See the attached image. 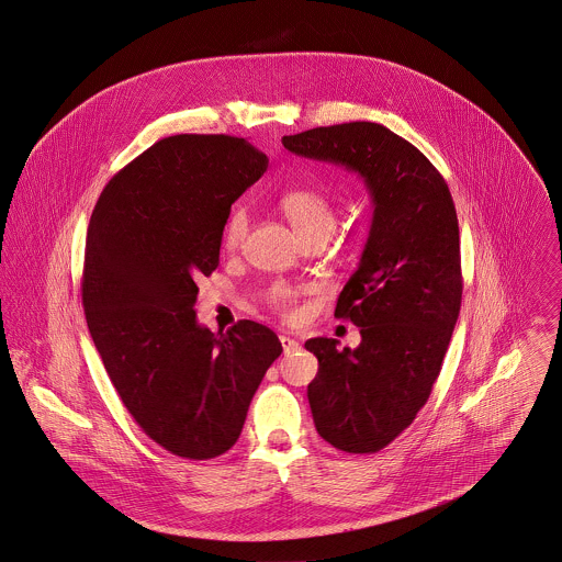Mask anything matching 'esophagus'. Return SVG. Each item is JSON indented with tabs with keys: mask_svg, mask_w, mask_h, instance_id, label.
Instances as JSON below:
<instances>
[{
	"mask_svg": "<svg viewBox=\"0 0 562 562\" xmlns=\"http://www.w3.org/2000/svg\"><path fill=\"white\" fill-rule=\"evenodd\" d=\"M280 342H282L284 353H293V351H297V349H300V340L286 337V335H282V337H280Z\"/></svg>",
	"mask_w": 562,
	"mask_h": 562,
	"instance_id": "1",
	"label": "esophagus"
}]
</instances>
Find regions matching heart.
<instances>
[{"label": "heart", "instance_id": "obj_1", "mask_svg": "<svg viewBox=\"0 0 562 562\" xmlns=\"http://www.w3.org/2000/svg\"><path fill=\"white\" fill-rule=\"evenodd\" d=\"M280 209L284 213V217L291 222V225L304 236H315V234H330L335 227V204L333 200L315 189V187H293L286 189L280 195ZM249 229V215L243 206H236L229 211L224 225L225 249H236ZM267 304L271 311H276L278 315H282L284 319H295L297 317V293L284 284V282H276L267 289Z\"/></svg>", "mask_w": 562, "mask_h": 562}]
</instances>
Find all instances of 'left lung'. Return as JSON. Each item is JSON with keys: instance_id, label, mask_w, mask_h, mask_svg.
Wrapping results in <instances>:
<instances>
[{"instance_id": "8db88e82", "label": "left lung", "mask_w": 562, "mask_h": 562, "mask_svg": "<svg viewBox=\"0 0 562 562\" xmlns=\"http://www.w3.org/2000/svg\"><path fill=\"white\" fill-rule=\"evenodd\" d=\"M282 145L364 178L373 222L335 317L360 328L356 349L311 338L319 360L308 402L322 439L347 453L395 441L426 406L460 300V236L448 182L406 138L371 121L313 127Z\"/></svg>"}]
</instances>
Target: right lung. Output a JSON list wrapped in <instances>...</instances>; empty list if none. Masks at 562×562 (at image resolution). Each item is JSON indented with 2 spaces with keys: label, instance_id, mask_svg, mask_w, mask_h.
I'll list each match as a JSON object with an SVG mask.
<instances>
[{
  "label": "right lung",
  "instance_id": "add662e5",
  "mask_svg": "<svg viewBox=\"0 0 562 562\" xmlns=\"http://www.w3.org/2000/svg\"><path fill=\"white\" fill-rule=\"evenodd\" d=\"M269 158L227 134L160 138L104 187L87 232L82 306L123 406L160 448L209 460L232 448L282 342L240 319L213 335L198 280L220 265L232 204Z\"/></svg>",
  "mask_w": 562,
  "mask_h": 562
}]
</instances>
